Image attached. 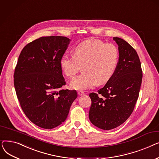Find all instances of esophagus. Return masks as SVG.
I'll return each mask as SVG.
<instances>
[{
    "instance_id": "34e87169",
    "label": "esophagus",
    "mask_w": 159,
    "mask_h": 159,
    "mask_svg": "<svg viewBox=\"0 0 159 159\" xmlns=\"http://www.w3.org/2000/svg\"><path fill=\"white\" fill-rule=\"evenodd\" d=\"M77 93H78V95H79V96H82V95H84V91H78Z\"/></svg>"
}]
</instances>
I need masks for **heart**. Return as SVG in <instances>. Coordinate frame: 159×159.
<instances>
[{
	"mask_svg": "<svg viewBox=\"0 0 159 159\" xmlns=\"http://www.w3.org/2000/svg\"><path fill=\"white\" fill-rule=\"evenodd\" d=\"M119 60V52L112 44H106L101 40H86L75 46L73 55L64 53L60 65L67 77L73 78L82 66V71L70 83L72 89L85 90L97 83L102 84L114 74Z\"/></svg>",
	"mask_w": 159,
	"mask_h": 159,
	"instance_id": "obj_1",
	"label": "heart"
}]
</instances>
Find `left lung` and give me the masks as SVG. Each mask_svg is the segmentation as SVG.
<instances>
[{
	"instance_id": "1",
	"label": "left lung",
	"mask_w": 159,
	"mask_h": 159,
	"mask_svg": "<svg viewBox=\"0 0 159 159\" xmlns=\"http://www.w3.org/2000/svg\"><path fill=\"white\" fill-rule=\"evenodd\" d=\"M119 46V58L115 71L97 93L89 96V118L94 126L110 130L123 124L132 113L143 79V71L135 49L126 40L113 39Z\"/></svg>"
}]
</instances>
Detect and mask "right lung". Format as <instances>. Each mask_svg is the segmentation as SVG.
I'll list each match as a JSON object with an SVG mask.
<instances>
[{
	"instance_id": "obj_1",
	"label": "right lung",
	"mask_w": 159,
	"mask_h": 159,
	"mask_svg": "<svg viewBox=\"0 0 159 159\" xmlns=\"http://www.w3.org/2000/svg\"><path fill=\"white\" fill-rule=\"evenodd\" d=\"M70 39L42 37L28 43L20 52L14 72V86L24 114L33 124L52 129L64 122L76 90L59 89L66 82L60 59Z\"/></svg>"
}]
</instances>
